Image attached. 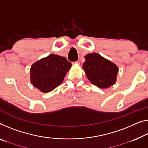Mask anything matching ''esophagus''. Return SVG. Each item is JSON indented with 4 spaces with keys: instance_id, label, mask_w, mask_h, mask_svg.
Wrapping results in <instances>:
<instances>
[{
    "instance_id": "esophagus-1",
    "label": "esophagus",
    "mask_w": 148,
    "mask_h": 148,
    "mask_svg": "<svg viewBox=\"0 0 148 148\" xmlns=\"http://www.w3.org/2000/svg\"><path fill=\"white\" fill-rule=\"evenodd\" d=\"M73 63H78V64H79V63H80V61L77 60V61H76V62H73Z\"/></svg>"
}]
</instances>
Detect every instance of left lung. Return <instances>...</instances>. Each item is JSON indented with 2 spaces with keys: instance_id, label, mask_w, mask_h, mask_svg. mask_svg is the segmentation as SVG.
<instances>
[{
  "instance_id": "8db88e82",
  "label": "left lung",
  "mask_w": 148,
  "mask_h": 148,
  "mask_svg": "<svg viewBox=\"0 0 148 148\" xmlns=\"http://www.w3.org/2000/svg\"><path fill=\"white\" fill-rule=\"evenodd\" d=\"M83 68L91 82L100 88H106L115 84L118 68L115 64L97 53L85 56Z\"/></svg>"
}]
</instances>
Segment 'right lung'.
<instances>
[{"instance_id":"obj_1","label":"right lung","mask_w":148,"mask_h":148,"mask_svg":"<svg viewBox=\"0 0 148 148\" xmlns=\"http://www.w3.org/2000/svg\"><path fill=\"white\" fill-rule=\"evenodd\" d=\"M72 64L65 57L50 54L30 68V81L42 92H49L61 84Z\"/></svg>"}]
</instances>
